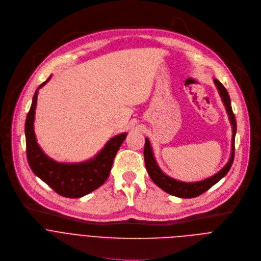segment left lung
<instances>
[{
	"instance_id": "8db88e82",
	"label": "left lung",
	"mask_w": 261,
	"mask_h": 261,
	"mask_svg": "<svg viewBox=\"0 0 261 261\" xmlns=\"http://www.w3.org/2000/svg\"><path fill=\"white\" fill-rule=\"evenodd\" d=\"M214 84L219 92V95L222 99L223 105L225 107V110L228 115V119L231 125V130H232V138H231V152L229 160L226 163V165L215 175L205 178L199 181H194V182H184L180 180H176L167 174H165L160 166L158 165V162H156L153 150L150 144V141L148 138H145V147H144V159H145V166L146 170L152 179V181L158 185L160 188H162L164 191L168 192L171 195L181 197V198H192L195 196L200 195L204 191H206L209 188H211L213 185H215L217 182H219L230 170L233 158H234V138H236V133H237V122L236 118L231 109V103H230V97L228 95L227 90L225 87L222 85L220 81H218L216 78H214Z\"/></svg>"
}]
</instances>
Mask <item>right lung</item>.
<instances>
[{
	"mask_svg": "<svg viewBox=\"0 0 261 261\" xmlns=\"http://www.w3.org/2000/svg\"><path fill=\"white\" fill-rule=\"evenodd\" d=\"M51 76L37 88L27 116L24 133L28 162L33 173L57 193L65 197L78 198L97 189L106 182L115 155L127 133L114 136L93 158L81 163H59L49 158L37 142L34 122L39 89L50 80Z\"/></svg>",
	"mask_w": 261,
	"mask_h": 261,
	"instance_id": "add662e5",
	"label": "right lung"
}]
</instances>
